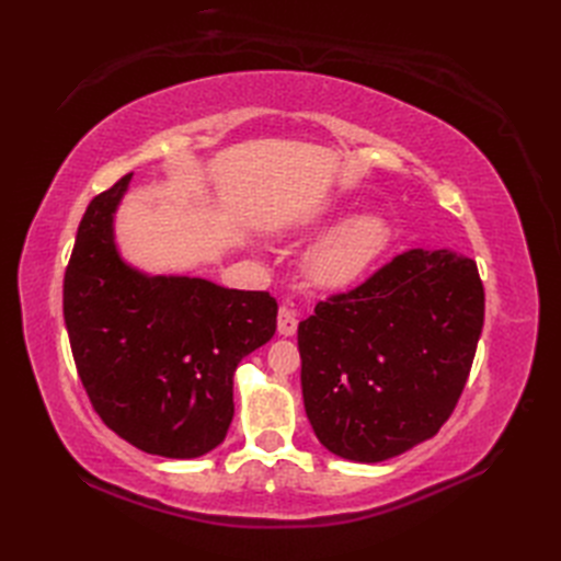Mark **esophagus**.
Returning a JSON list of instances; mask_svg holds the SVG:
<instances>
[{"instance_id":"obj_1","label":"esophagus","mask_w":561,"mask_h":561,"mask_svg":"<svg viewBox=\"0 0 561 561\" xmlns=\"http://www.w3.org/2000/svg\"><path fill=\"white\" fill-rule=\"evenodd\" d=\"M278 332L283 336H293L297 332V311L280 307V311H278Z\"/></svg>"}]
</instances>
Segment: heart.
Wrapping results in <instances>:
<instances>
[{"label":"heart","mask_w":561,"mask_h":561,"mask_svg":"<svg viewBox=\"0 0 561 561\" xmlns=\"http://www.w3.org/2000/svg\"><path fill=\"white\" fill-rule=\"evenodd\" d=\"M393 229L381 213L365 210L344 219L311 248L307 274L322 290H342L363 280L390 245Z\"/></svg>","instance_id":"b5f03b06"}]
</instances>
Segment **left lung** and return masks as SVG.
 I'll list each match as a JSON object with an SVG mask.
<instances>
[{
  "label": "left lung",
  "instance_id": "1",
  "mask_svg": "<svg viewBox=\"0 0 561 561\" xmlns=\"http://www.w3.org/2000/svg\"><path fill=\"white\" fill-rule=\"evenodd\" d=\"M484 287L466 254L410 250L299 322L304 410L320 445L379 463L433 437L468 381Z\"/></svg>",
  "mask_w": 561,
  "mask_h": 561
}]
</instances>
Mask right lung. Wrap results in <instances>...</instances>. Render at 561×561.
I'll list each match as a JSON object with an SVG mask.
<instances>
[{
    "label": "right lung",
    "instance_id": "obj_1",
    "mask_svg": "<svg viewBox=\"0 0 561 561\" xmlns=\"http://www.w3.org/2000/svg\"><path fill=\"white\" fill-rule=\"evenodd\" d=\"M130 178L83 213L65 271V325L81 383L118 437L147 454L198 458L225 443L233 371L276 334L278 304L268 293L128 264L114 215Z\"/></svg>",
    "mask_w": 561,
    "mask_h": 561
}]
</instances>
